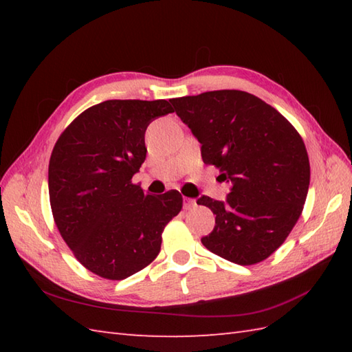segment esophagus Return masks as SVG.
Instances as JSON below:
<instances>
[{"mask_svg": "<svg viewBox=\"0 0 352 352\" xmlns=\"http://www.w3.org/2000/svg\"><path fill=\"white\" fill-rule=\"evenodd\" d=\"M183 206H184L186 210H189V208H192V207H195V206H197V201H195V199H192V198H184V203H183Z\"/></svg>", "mask_w": 352, "mask_h": 352, "instance_id": "esophagus-1", "label": "esophagus"}]
</instances>
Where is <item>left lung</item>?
Wrapping results in <instances>:
<instances>
[{"instance_id":"obj_1","label":"left lung","mask_w":352,"mask_h":352,"mask_svg":"<svg viewBox=\"0 0 352 352\" xmlns=\"http://www.w3.org/2000/svg\"><path fill=\"white\" fill-rule=\"evenodd\" d=\"M170 102L201 144L203 162L231 184L226 201L198 198L216 214L201 242L237 265L267 258L286 241L307 198L310 163L300 133L248 92L213 91Z\"/></svg>"}]
</instances>
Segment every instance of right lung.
Wrapping results in <instances>:
<instances>
[{
	"instance_id": "1",
	"label": "right lung",
	"mask_w": 352,
	"mask_h": 352,
	"mask_svg": "<svg viewBox=\"0 0 352 352\" xmlns=\"http://www.w3.org/2000/svg\"><path fill=\"white\" fill-rule=\"evenodd\" d=\"M166 100H109L69 124L52 149L48 189L63 241L89 271L124 280L159 256L178 190L148 195L131 178L145 162V131L172 113Z\"/></svg>"
}]
</instances>
